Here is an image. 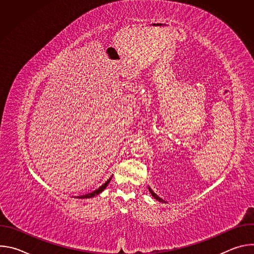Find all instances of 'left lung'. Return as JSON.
I'll return each mask as SVG.
<instances>
[{
    "label": "left lung",
    "instance_id": "left-lung-1",
    "mask_svg": "<svg viewBox=\"0 0 254 254\" xmlns=\"http://www.w3.org/2000/svg\"><path fill=\"white\" fill-rule=\"evenodd\" d=\"M149 191H150V193H151V194H152V195H153V197H154V198H155V199H157V200H158V201H160V202H164V203H165V202H166V201H164V200H163V199H161V198H160V197H159V196H158V195H157V194H156V193H154V191H153V190H152V189H150V188H149Z\"/></svg>",
    "mask_w": 254,
    "mask_h": 254
}]
</instances>
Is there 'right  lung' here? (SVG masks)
Here are the masks:
<instances>
[{
	"instance_id": "obj_1",
	"label": "right lung",
	"mask_w": 254,
	"mask_h": 254,
	"mask_svg": "<svg viewBox=\"0 0 254 254\" xmlns=\"http://www.w3.org/2000/svg\"><path fill=\"white\" fill-rule=\"evenodd\" d=\"M111 182V179L107 181L106 183H104L102 186H100L98 189H96L95 191H93V192H91V193H88V194H86V195H83V196H77V198H91V197H94L95 195H98L99 193H101L105 188H106V186L108 185V183Z\"/></svg>"
}]
</instances>
